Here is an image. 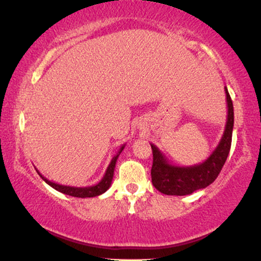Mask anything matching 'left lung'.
Returning <instances> with one entry per match:
<instances>
[{
    "mask_svg": "<svg viewBox=\"0 0 261 261\" xmlns=\"http://www.w3.org/2000/svg\"><path fill=\"white\" fill-rule=\"evenodd\" d=\"M227 97L228 115L222 138L212 154L204 162L192 166H176L167 162L165 155L155 145L151 144L153 165L151 170L152 183L156 190L165 195H190L199 189H204L216 179L226 163L231 145V134L234 127L233 102L224 87Z\"/></svg>",
    "mask_w": 261,
    "mask_h": 261,
    "instance_id": "left-lung-1",
    "label": "left lung"
}]
</instances>
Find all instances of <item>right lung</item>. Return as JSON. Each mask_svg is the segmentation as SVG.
Returning <instances> with one entry per match:
<instances>
[{"instance_id":"obj_1","label":"right lung","mask_w":261,"mask_h":261,"mask_svg":"<svg viewBox=\"0 0 261 261\" xmlns=\"http://www.w3.org/2000/svg\"><path fill=\"white\" fill-rule=\"evenodd\" d=\"M124 145H122L119 149V152L116 153V155L113 156L112 162H110L108 169H107L105 176L101 179L99 183L96 185H92V187H85V188H76V187H66V185H60L57 183H53V181L48 180L47 178H45L40 172L38 171L39 176H40L42 179H44L46 183H47L49 187H52L53 189H56L57 191L63 192V194L72 196V197H80V198H87V197H96V196L102 195L103 192H106L112 185V180H113V176H114V170H115V164L116 160L119 158V155L121 154V152L123 151Z\"/></svg>"}]
</instances>
